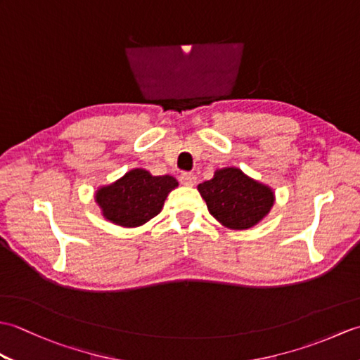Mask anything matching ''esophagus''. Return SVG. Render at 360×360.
Listing matches in <instances>:
<instances>
[{
    "instance_id": "34e87169",
    "label": "esophagus",
    "mask_w": 360,
    "mask_h": 360,
    "mask_svg": "<svg viewBox=\"0 0 360 360\" xmlns=\"http://www.w3.org/2000/svg\"><path fill=\"white\" fill-rule=\"evenodd\" d=\"M179 181H181L182 186H195L196 184V176L193 173H190V172H184V173H181Z\"/></svg>"
}]
</instances>
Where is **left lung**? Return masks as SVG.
<instances>
[{
  "label": "left lung",
  "instance_id": "obj_1",
  "mask_svg": "<svg viewBox=\"0 0 360 360\" xmlns=\"http://www.w3.org/2000/svg\"><path fill=\"white\" fill-rule=\"evenodd\" d=\"M207 209L221 224L244 231L259 223L274 204V192L240 168L227 167L215 172L210 181L198 186Z\"/></svg>",
  "mask_w": 360,
  "mask_h": 360
}]
</instances>
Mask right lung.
Listing matches in <instances>:
<instances>
[{
    "label": "right lung",
    "instance_id": "right-lung-1",
    "mask_svg": "<svg viewBox=\"0 0 360 360\" xmlns=\"http://www.w3.org/2000/svg\"><path fill=\"white\" fill-rule=\"evenodd\" d=\"M178 187L173 176H153L134 168L120 179L97 190L96 201L103 217L122 227H137L162 210L167 195Z\"/></svg>",
    "mask_w": 360,
    "mask_h": 360
}]
</instances>
